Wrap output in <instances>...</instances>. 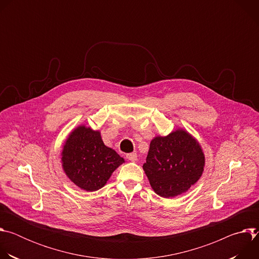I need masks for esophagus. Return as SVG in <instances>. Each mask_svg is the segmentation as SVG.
Listing matches in <instances>:
<instances>
[{"label":"esophagus","instance_id":"esophagus-1","mask_svg":"<svg viewBox=\"0 0 259 259\" xmlns=\"http://www.w3.org/2000/svg\"><path fill=\"white\" fill-rule=\"evenodd\" d=\"M126 158L131 161V162H135L137 160V155L135 153H131V154H127Z\"/></svg>","mask_w":259,"mask_h":259}]
</instances>
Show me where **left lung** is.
I'll list each match as a JSON object with an SVG mask.
<instances>
[{
    "label": "left lung",
    "instance_id": "8db88e82",
    "mask_svg": "<svg viewBox=\"0 0 259 259\" xmlns=\"http://www.w3.org/2000/svg\"><path fill=\"white\" fill-rule=\"evenodd\" d=\"M204 166L205 156L199 142L186 130L177 129L151 141L142 168L157 195L174 198L194 186Z\"/></svg>",
    "mask_w": 259,
    "mask_h": 259
}]
</instances>
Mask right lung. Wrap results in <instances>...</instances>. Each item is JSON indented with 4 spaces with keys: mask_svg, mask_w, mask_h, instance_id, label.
I'll return each instance as SVG.
<instances>
[{
    "mask_svg": "<svg viewBox=\"0 0 259 259\" xmlns=\"http://www.w3.org/2000/svg\"><path fill=\"white\" fill-rule=\"evenodd\" d=\"M66 176L80 189L95 192L125 161L116 151L104 145L100 132L79 126L64 142L61 153Z\"/></svg>",
    "mask_w": 259,
    "mask_h": 259,
    "instance_id": "add662e5",
    "label": "right lung"
}]
</instances>
